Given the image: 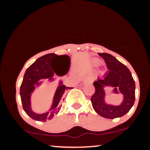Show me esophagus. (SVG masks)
Returning a JSON list of instances; mask_svg holds the SVG:
<instances>
[{
    "label": "esophagus",
    "mask_w": 150,
    "mask_h": 150,
    "mask_svg": "<svg viewBox=\"0 0 150 150\" xmlns=\"http://www.w3.org/2000/svg\"><path fill=\"white\" fill-rule=\"evenodd\" d=\"M92 82V79H91V78L86 79V80H85V82Z\"/></svg>",
    "instance_id": "esophagus-1"
}]
</instances>
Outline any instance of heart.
I'll list each match as a JSON object with an SVG mask.
<instances>
[{
    "label": "heart",
    "instance_id": "1",
    "mask_svg": "<svg viewBox=\"0 0 150 150\" xmlns=\"http://www.w3.org/2000/svg\"><path fill=\"white\" fill-rule=\"evenodd\" d=\"M93 63H94V65H99V63H100V61H99V60L97 59H94V61H93Z\"/></svg>",
    "mask_w": 150,
    "mask_h": 150
}]
</instances>
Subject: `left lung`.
Instances as JSON below:
<instances>
[{
  "mask_svg": "<svg viewBox=\"0 0 150 150\" xmlns=\"http://www.w3.org/2000/svg\"><path fill=\"white\" fill-rule=\"evenodd\" d=\"M106 61L108 72L104 77H98L93 82L95 92L91 97V101L94 111L99 116L109 119L124 116L130 111L135 102V81L130 71L114 56L109 53H99ZM106 87L112 88L113 94H122L120 104H110L106 101Z\"/></svg>",
  "mask_w": 150,
  "mask_h": 150,
  "instance_id": "left-lung-1",
  "label": "left lung"
}]
</instances>
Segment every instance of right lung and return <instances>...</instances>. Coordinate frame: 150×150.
Listing matches in <instances>:
<instances>
[{
    "label": "right lung",
    "mask_w": 150,
    "mask_h": 150,
    "mask_svg": "<svg viewBox=\"0 0 150 150\" xmlns=\"http://www.w3.org/2000/svg\"><path fill=\"white\" fill-rule=\"evenodd\" d=\"M58 56H65L68 58L70 63V56L68 55L57 56L55 53H49L39 58L26 70L23 77L21 87H20V94L24 111L32 119L38 121L45 122L46 120L52 119L53 116L59 112L61 105L60 101L64 95L65 91L73 87H67L63 85V80L60 79L56 87V91L53 94L52 103L47 111L44 113H37L33 111L32 106V95L37 87H41L44 84L43 79H47L49 82H52L53 85L56 83V78L53 77L54 73L58 76L62 77L64 75H60L53 71L52 67L50 63L54 58Z\"/></svg>",
    "instance_id": "right-lung-1"
}]
</instances>
